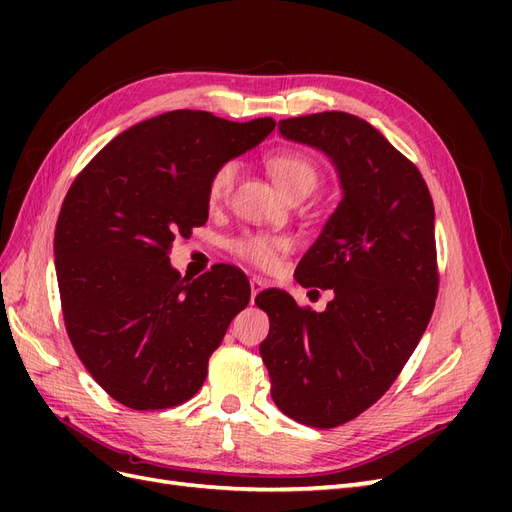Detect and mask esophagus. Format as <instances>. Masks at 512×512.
<instances>
[{
    "label": "esophagus",
    "mask_w": 512,
    "mask_h": 512,
    "mask_svg": "<svg viewBox=\"0 0 512 512\" xmlns=\"http://www.w3.org/2000/svg\"><path fill=\"white\" fill-rule=\"evenodd\" d=\"M267 286V282L262 280V277H258V275H254L252 280H250V290H252V303H254V299H256V294Z\"/></svg>",
    "instance_id": "1"
}]
</instances>
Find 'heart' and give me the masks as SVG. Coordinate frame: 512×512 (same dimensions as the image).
Segmentation results:
<instances>
[{"label":"heart","mask_w":512,"mask_h":512,"mask_svg":"<svg viewBox=\"0 0 512 512\" xmlns=\"http://www.w3.org/2000/svg\"><path fill=\"white\" fill-rule=\"evenodd\" d=\"M269 173L280 185V190L290 196L299 190L312 192L318 185V166L299 151H277L267 160ZM239 175V162L228 160L213 170L207 185V203L211 209L222 207ZM230 252L260 269H271L282 252L290 250L292 239L286 235H269V232H245V235L228 243Z\"/></svg>","instance_id":"b5f03b06"}]
</instances>
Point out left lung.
<instances>
[{
  "label": "left lung",
  "instance_id": "obj_1",
  "mask_svg": "<svg viewBox=\"0 0 512 512\" xmlns=\"http://www.w3.org/2000/svg\"><path fill=\"white\" fill-rule=\"evenodd\" d=\"M277 128L327 153L344 196L294 271L305 288L333 290V301L314 312L284 290H262L260 356L275 406L331 429L374 406L421 342L438 297L436 213L418 168L367 121L327 111Z\"/></svg>",
  "mask_w": 512,
  "mask_h": 512
}]
</instances>
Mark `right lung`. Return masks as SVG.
<instances>
[{"instance_id":"1","label":"right lung","mask_w":512,"mask_h":512,"mask_svg":"<svg viewBox=\"0 0 512 512\" xmlns=\"http://www.w3.org/2000/svg\"><path fill=\"white\" fill-rule=\"evenodd\" d=\"M207 111H170L115 136L74 179L55 226V269L70 342L102 389L132 410L188 401L207 378L250 282L230 265L181 277L175 237L209 218L220 164L273 132Z\"/></svg>"}]
</instances>
